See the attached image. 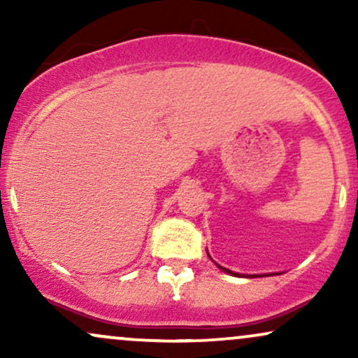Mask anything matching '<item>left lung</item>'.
I'll return each mask as SVG.
<instances>
[{
    "label": "left lung",
    "mask_w": 358,
    "mask_h": 358,
    "mask_svg": "<svg viewBox=\"0 0 358 358\" xmlns=\"http://www.w3.org/2000/svg\"><path fill=\"white\" fill-rule=\"evenodd\" d=\"M222 271H225V273H229V274H236V273H231V271H229V269H225V268H220ZM236 276H237V274H236Z\"/></svg>",
    "instance_id": "8db88e82"
}]
</instances>
